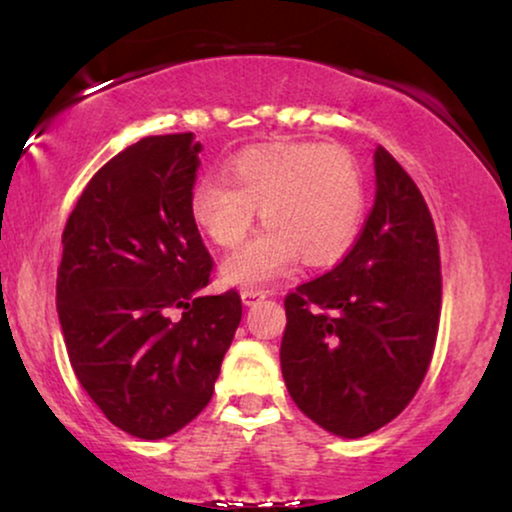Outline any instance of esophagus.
<instances>
[{"instance_id":"obj_1","label":"esophagus","mask_w":512,"mask_h":512,"mask_svg":"<svg viewBox=\"0 0 512 512\" xmlns=\"http://www.w3.org/2000/svg\"><path fill=\"white\" fill-rule=\"evenodd\" d=\"M265 298H268V291H261V289H244L242 291V303L247 307L261 303V300H265Z\"/></svg>"}]
</instances>
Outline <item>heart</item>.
I'll list each match as a JSON object with an SVG mask.
<instances>
[{
	"mask_svg": "<svg viewBox=\"0 0 512 512\" xmlns=\"http://www.w3.org/2000/svg\"><path fill=\"white\" fill-rule=\"evenodd\" d=\"M223 177L228 185L205 179L191 191L188 214L195 228L216 247L233 249L254 228L256 209L268 223L223 261L221 279L230 286L270 282L298 256L307 268H326L359 235L366 186L359 163L338 144L254 146L228 160Z\"/></svg>",
	"mask_w": 512,
	"mask_h": 512,
	"instance_id": "1",
	"label": "heart"
}]
</instances>
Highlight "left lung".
<instances>
[{"mask_svg":"<svg viewBox=\"0 0 512 512\" xmlns=\"http://www.w3.org/2000/svg\"><path fill=\"white\" fill-rule=\"evenodd\" d=\"M436 226L410 174L375 151V205L349 254L284 300L293 403L340 438L368 436L417 394L440 319Z\"/></svg>","mask_w":512,"mask_h":512,"instance_id":"8db88e82","label":"left lung"}]
</instances>
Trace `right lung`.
I'll return each instance as SVG.
<instances>
[{
  "mask_svg": "<svg viewBox=\"0 0 512 512\" xmlns=\"http://www.w3.org/2000/svg\"><path fill=\"white\" fill-rule=\"evenodd\" d=\"M200 151L193 132L139 139L88 181L62 233L69 363L104 417L144 440L205 410L242 319L237 291L200 293L212 272L188 214Z\"/></svg>",
  "mask_w": 512,
  "mask_h": 512,
  "instance_id": "obj_1",
  "label": "right lung"
}]
</instances>
